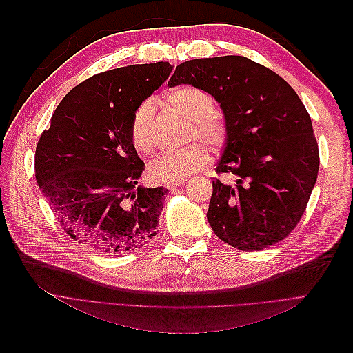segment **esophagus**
Returning a JSON list of instances; mask_svg holds the SVG:
<instances>
[{"instance_id": "34e87169", "label": "esophagus", "mask_w": 353, "mask_h": 353, "mask_svg": "<svg viewBox=\"0 0 353 353\" xmlns=\"http://www.w3.org/2000/svg\"><path fill=\"white\" fill-rule=\"evenodd\" d=\"M185 183V179H179V181H169V183L165 184V188H175L178 185H183Z\"/></svg>"}]
</instances>
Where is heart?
I'll use <instances>...</instances> for the list:
<instances>
[{
	"label": "heart",
	"mask_w": 353,
	"mask_h": 353,
	"mask_svg": "<svg viewBox=\"0 0 353 353\" xmlns=\"http://www.w3.org/2000/svg\"><path fill=\"white\" fill-rule=\"evenodd\" d=\"M166 103L185 116L191 126L188 128V147L181 150L163 153L148 168V175L157 183L179 181L197 170L205 169L210 157L206 143L212 150H218L227 141L228 125L225 117L215 110L213 97L197 87H178L168 92ZM131 141L138 153L152 156L159 145L156 132V104L153 99H145L137 105L130 123ZM196 143H194V141ZM205 142L204 145L198 141Z\"/></svg>",
	"instance_id": "obj_1"
}]
</instances>
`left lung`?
I'll return each instance as SVG.
<instances>
[{"mask_svg": "<svg viewBox=\"0 0 353 353\" xmlns=\"http://www.w3.org/2000/svg\"><path fill=\"white\" fill-rule=\"evenodd\" d=\"M188 83L221 104L228 137L212 181L208 221L232 248L262 250L301 221L318 176L311 116L280 74L243 56L194 59L176 66L169 87Z\"/></svg>", "mask_w": 353, "mask_h": 353, "instance_id": "obj_1", "label": "left lung"}]
</instances>
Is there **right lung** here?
Here are the masks:
<instances>
[{
	"instance_id": "1",
	"label": "right lung",
	"mask_w": 353,
	"mask_h": 353,
	"mask_svg": "<svg viewBox=\"0 0 353 353\" xmlns=\"http://www.w3.org/2000/svg\"><path fill=\"white\" fill-rule=\"evenodd\" d=\"M169 61L85 79L60 101L35 152V176L68 236L117 254L157 234L168 190L138 185L144 162L131 141L135 108L168 78Z\"/></svg>"
}]
</instances>
